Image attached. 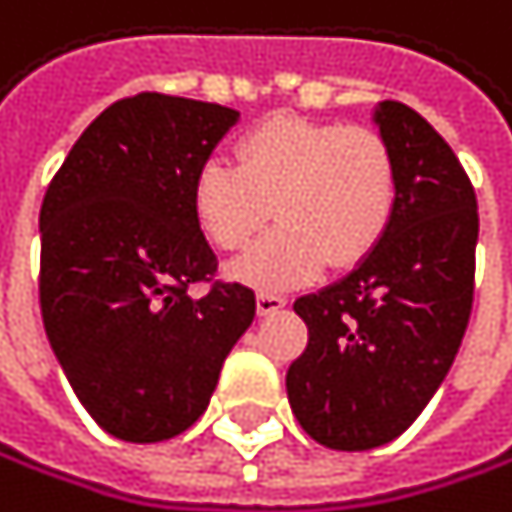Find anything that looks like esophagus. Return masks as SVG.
<instances>
[{
  "instance_id": "esophagus-1",
  "label": "esophagus",
  "mask_w": 512,
  "mask_h": 512,
  "mask_svg": "<svg viewBox=\"0 0 512 512\" xmlns=\"http://www.w3.org/2000/svg\"><path fill=\"white\" fill-rule=\"evenodd\" d=\"M285 307V298L282 294H276V291H261L258 294V313L261 316H273V313H279Z\"/></svg>"
}]
</instances>
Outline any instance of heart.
<instances>
[{"label":"heart","instance_id":"1","mask_svg":"<svg viewBox=\"0 0 512 512\" xmlns=\"http://www.w3.org/2000/svg\"><path fill=\"white\" fill-rule=\"evenodd\" d=\"M396 196V156L381 131L291 113L248 128L236 165L208 159L193 181L196 221L224 251L279 218L233 267L261 291L298 285L325 261L338 270L365 261L390 230Z\"/></svg>","mask_w":512,"mask_h":512}]
</instances>
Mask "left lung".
<instances>
[{
    "instance_id": "1",
    "label": "left lung",
    "mask_w": 512,
    "mask_h": 512,
    "mask_svg": "<svg viewBox=\"0 0 512 512\" xmlns=\"http://www.w3.org/2000/svg\"><path fill=\"white\" fill-rule=\"evenodd\" d=\"M375 125L399 174L390 230L344 279L294 301L310 338L285 375L298 424L338 451L387 445L415 424L473 310L479 211L467 171L411 107L381 101Z\"/></svg>"
}]
</instances>
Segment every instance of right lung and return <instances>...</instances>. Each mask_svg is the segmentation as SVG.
I'll return each instance as SVG.
<instances>
[{"label": "right lung", "mask_w": 512, "mask_h": 512, "mask_svg": "<svg viewBox=\"0 0 512 512\" xmlns=\"http://www.w3.org/2000/svg\"><path fill=\"white\" fill-rule=\"evenodd\" d=\"M239 113L144 91L73 144L39 211V304L51 350L88 415L125 442L193 427L254 319V291L218 270L193 181Z\"/></svg>", "instance_id": "1"}]
</instances>
